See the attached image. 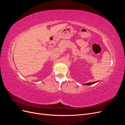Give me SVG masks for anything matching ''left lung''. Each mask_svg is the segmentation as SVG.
<instances>
[{
	"mask_svg": "<svg viewBox=\"0 0 125 125\" xmlns=\"http://www.w3.org/2000/svg\"><path fill=\"white\" fill-rule=\"evenodd\" d=\"M97 82H90V83H86L84 85H91V84H93L94 83H95Z\"/></svg>",
	"mask_w": 125,
	"mask_h": 125,
	"instance_id": "obj_1",
	"label": "left lung"
}]
</instances>
